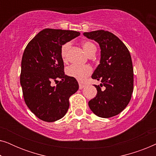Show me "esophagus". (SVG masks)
I'll use <instances>...</instances> for the list:
<instances>
[{
  "mask_svg": "<svg viewBox=\"0 0 156 156\" xmlns=\"http://www.w3.org/2000/svg\"><path fill=\"white\" fill-rule=\"evenodd\" d=\"M79 87H80V89H82L83 88H84V87H85V85L84 84H79Z\"/></svg>",
  "mask_w": 156,
  "mask_h": 156,
  "instance_id": "obj_1",
  "label": "esophagus"
}]
</instances>
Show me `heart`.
<instances>
[{"label": "heart", "instance_id": "obj_1", "mask_svg": "<svg viewBox=\"0 0 156 156\" xmlns=\"http://www.w3.org/2000/svg\"><path fill=\"white\" fill-rule=\"evenodd\" d=\"M70 43L69 42H67V43L64 44L61 48L60 55L62 60L65 62L66 61V59H67V55ZM82 47L83 50H84V52L87 53V55H88V56L94 49H96L94 44L88 41L82 42ZM91 72H92V69H91V67L89 65L80 66L72 65H70L69 67H68L67 69H66V74H67V76L75 79V80L81 82L85 81L87 76L90 75Z\"/></svg>", "mask_w": 156, "mask_h": 156}]
</instances>
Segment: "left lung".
Here are the masks:
<instances>
[{"label": "left lung", "instance_id": "left-lung-1", "mask_svg": "<svg viewBox=\"0 0 156 156\" xmlns=\"http://www.w3.org/2000/svg\"><path fill=\"white\" fill-rule=\"evenodd\" d=\"M83 35L98 42L101 49L99 65L91 78L102 84L94 85L97 94L89 101V106L97 116L110 118L120 114L131 100L133 91L131 55L123 42L110 32L96 30Z\"/></svg>", "mask_w": 156, "mask_h": 156}]
</instances>
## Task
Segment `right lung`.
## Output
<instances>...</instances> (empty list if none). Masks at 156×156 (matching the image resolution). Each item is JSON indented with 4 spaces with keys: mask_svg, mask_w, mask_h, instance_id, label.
I'll return each instance as SVG.
<instances>
[{
    "mask_svg": "<svg viewBox=\"0 0 156 156\" xmlns=\"http://www.w3.org/2000/svg\"><path fill=\"white\" fill-rule=\"evenodd\" d=\"M80 33L46 28L27 44L21 62L20 84L25 104L37 118L57 121L67 112L69 99L79 89L75 79L65 75L62 46ZM61 80L56 86L51 82Z\"/></svg>",
    "mask_w": 156,
    "mask_h": 156,
    "instance_id": "1",
    "label": "right lung"
}]
</instances>
